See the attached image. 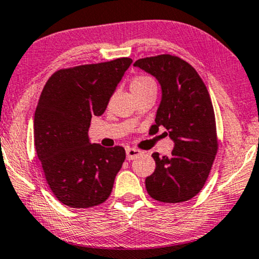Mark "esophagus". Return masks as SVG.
Masks as SVG:
<instances>
[{
  "label": "esophagus",
  "instance_id": "esophagus-1",
  "mask_svg": "<svg viewBox=\"0 0 259 259\" xmlns=\"http://www.w3.org/2000/svg\"><path fill=\"white\" fill-rule=\"evenodd\" d=\"M125 153H126V159L127 160H134L137 156H140L142 152L136 148H126L125 149Z\"/></svg>",
  "mask_w": 259,
  "mask_h": 259
}]
</instances>
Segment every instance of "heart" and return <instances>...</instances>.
Here are the masks:
<instances>
[{"label":"heart","mask_w":259,"mask_h":259,"mask_svg":"<svg viewBox=\"0 0 259 259\" xmlns=\"http://www.w3.org/2000/svg\"><path fill=\"white\" fill-rule=\"evenodd\" d=\"M152 83H154V82L150 77H147V76L136 77L132 83V91L136 90V88H142L145 86H148V84H152Z\"/></svg>","instance_id":"heart-1"}]
</instances>
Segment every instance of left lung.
<instances>
[{
	"label": "left lung",
	"mask_w": 259,
	"mask_h": 259,
	"mask_svg": "<svg viewBox=\"0 0 259 259\" xmlns=\"http://www.w3.org/2000/svg\"><path fill=\"white\" fill-rule=\"evenodd\" d=\"M134 65L158 80L161 101L155 124L175 142L169 156L153 153L155 171L146 178L149 196L159 202L179 203L201 191L218 152L217 125L208 90L194 68L171 55L137 60Z\"/></svg>",
	"instance_id": "8db88e82"
}]
</instances>
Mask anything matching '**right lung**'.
<instances>
[{
    "instance_id": "right-lung-1",
    "label": "right lung",
    "mask_w": 259,
    "mask_h": 259,
    "mask_svg": "<svg viewBox=\"0 0 259 259\" xmlns=\"http://www.w3.org/2000/svg\"><path fill=\"white\" fill-rule=\"evenodd\" d=\"M133 63L123 57L61 69L42 88L34 113V146L52 194L70 208L105 202L125 160L123 147L91 143L92 116L105 112Z\"/></svg>"
}]
</instances>
